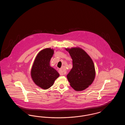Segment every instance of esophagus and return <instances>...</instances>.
<instances>
[{"instance_id": "esophagus-1", "label": "esophagus", "mask_w": 125, "mask_h": 125, "mask_svg": "<svg viewBox=\"0 0 125 125\" xmlns=\"http://www.w3.org/2000/svg\"><path fill=\"white\" fill-rule=\"evenodd\" d=\"M64 70V67H62L61 69H60L59 70V73L60 74V75H65V73Z\"/></svg>"}]
</instances>
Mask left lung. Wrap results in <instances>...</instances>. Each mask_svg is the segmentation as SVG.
<instances>
[{
  "label": "left lung",
  "instance_id": "left-lung-1",
  "mask_svg": "<svg viewBox=\"0 0 125 125\" xmlns=\"http://www.w3.org/2000/svg\"><path fill=\"white\" fill-rule=\"evenodd\" d=\"M73 60V68L67 75L72 87L76 91L87 89L93 83L95 77L94 63L83 49L73 48L66 49Z\"/></svg>",
  "mask_w": 125,
  "mask_h": 125
}]
</instances>
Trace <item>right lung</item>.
<instances>
[{"instance_id":"1","label":"right lung","mask_w":125,"mask_h":125,"mask_svg":"<svg viewBox=\"0 0 125 125\" xmlns=\"http://www.w3.org/2000/svg\"><path fill=\"white\" fill-rule=\"evenodd\" d=\"M53 50L47 48L37 54L31 72L34 83L42 89H48L53 85L60 74L50 65V61L53 54Z\"/></svg>"}]
</instances>
